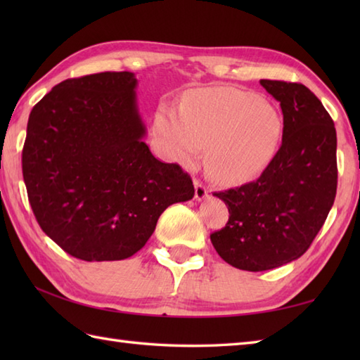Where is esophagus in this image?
I'll list each match as a JSON object with an SVG mask.
<instances>
[{"label":"esophagus","mask_w":360,"mask_h":360,"mask_svg":"<svg viewBox=\"0 0 360 360\" xmlns=\"http://www.w3.org/2000/svg\"><path fill=\"white\" fill-rule=\"evenodd\" d=\"M209 196V190L205 187L202 182L200 181H195V198L198 201H202L204 198Z\"/></svg>","instance_id":"34e87169"}]
</instances>
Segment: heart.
Returning <instances> with one entry per match:
<instances>
[{
    "mask_svg": "<svg viewBox=\"0 0 360 360\" xmlns=\"http://www.w3.org/2000/svg\"><path fill=\"white\" fill-rule=\"evenodd\" d=\"M156 133L167 155L193 165L205 151V167L221 182L255 178L271 162L281 136V117L271 103L229 86L200 88L184 97L179 114L160 108Z\"/></svg>",
    "mask_w": 360,
    "mask_h": 360,
    "instance_id": "heart-1",
    "label": "heart"
}]
</instances>
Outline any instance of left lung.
<instances>
[{
    "label": "left lung",
    "mask_w": 360,
    "mask_h": 360,
    "mask_svg": "<svg viewBox=\"0 0 360 360\" xmlns=\"http://www.w3.org/2000/svg\"><path fill=\"white\" fill-rule=\"evenodd\" d=\"M283 112L281 145L257 179L215 192L229 209L213 248L236 269L259 272L308 250L338 190V136L316 94L302 83L259 80Z\"/></svg>",
    "instance_id": "obj_1"
}]
</instances>
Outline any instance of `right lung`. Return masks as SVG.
Here are the masks:
<instances>
[{"instance_id": "right-lung-1", "label": "right lung", "mask_w": 360, "mask_h": 360, "mask_svg": "<svg viewBox=\"0 0 360 360\" xmlns=\"http://www.w3.org/2000/svg\"><path fill=\"white\" fill-rule=\"evenodd\" d=\"M133 72L53 86L29 114L22 178L41 231L85 262L141 250L168 205L192 200V178L143 142Z\"/></svg>"}]
</instances>
